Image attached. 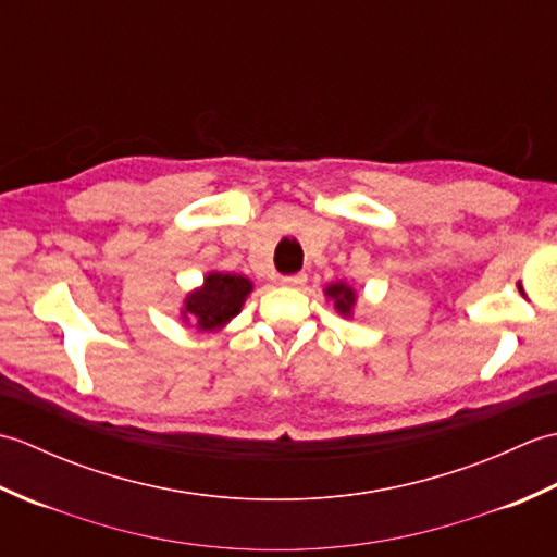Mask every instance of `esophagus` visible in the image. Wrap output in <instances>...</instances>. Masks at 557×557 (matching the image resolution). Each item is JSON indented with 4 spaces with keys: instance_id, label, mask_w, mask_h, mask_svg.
Wrapping results in <instances>:
<instances>
[{
    "instance_id": "34e87169",
    "label": "esophagus",
    "mask_w": 557,
    "mask_h": 557,
    "mask_svg": "<svg viewBox=\"0 0 557 557\" xmlns=\"http://www.w3.org/2000/svg\"><path fill=\"white\" fill-rule=\"evenodd\" d=\"M306 280H309V277H306V272H297V275H287V277H282L280 282L285 287H304Z\"/></svg>"
}]
</instances>
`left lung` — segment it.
Returning <instances> with one entry per match:
<instances>
[{"instance_id": "obj_1", "label": "left lung", "mask_w": 557, "mask_h": 557, "mask_svg": "<svg viewBox=\"0 0 557 557\" xmlns=\"http://www.w3.org/2000/svg\"><path fill=\"white\" fill-rule=\"evenodd\" d=\"M323 294L327 301H333V309L342 318H354V311H357V304H359V294L349 285V282L345 280L330 282V285H325Z\"/></svg>"}]
</instances>
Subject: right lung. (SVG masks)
<instances>
[{
	"mask_svg": "<svg viewBox=\"0 0 557 557\" xmlns=\"http://www.w3.org/2000/svg\"><path fill=\"white\" fill-rule=\"evenodd\" d=\"M253 282L239 272L208 270L203 282L186 294L180 309L184 325L196 327L198 333H220L242 313Z\"/></svg>",
	"mask_w": 557,
	"mask_h": 557,
	"instance_id": "obj_1",
	"label": "right lung"
}]
</instances>
